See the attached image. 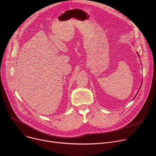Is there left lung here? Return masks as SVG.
I'll return each instance as SVG.
<instances>
[{"label":"left lung","mask_w":156,"mask_h":156,"mask_svg":"<svg viewBox=\"0 0 156 156\" xmlns=\"http://www.w3.org/2000/svg\"><path fill=\"white\" fill-rule=\"evenodd\" d=\"M137 54H138V56H139V57H140V55H139V54H138V52H137ZM141 84H142V83H141ZM141 86H140V89H139V91H140V89H141ZM138 92H139V91H138V93H137V94H136V96H135V97H136V95H137V94H138ZM135 97H134V98H133V99H135Z\"/></svg>","instance_id":"left-lung-1"}]
</instances>
